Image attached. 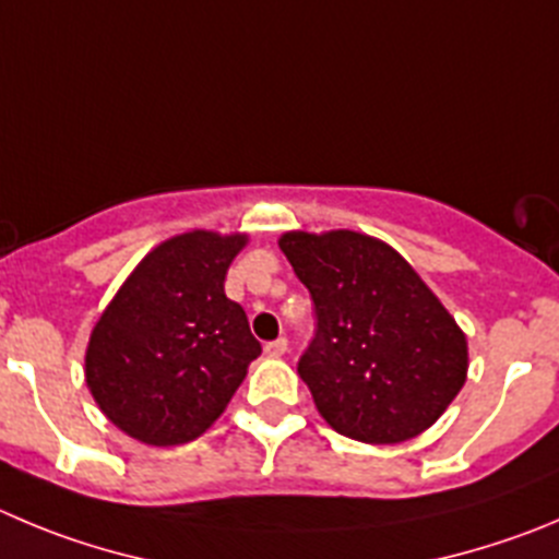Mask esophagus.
<instances>
[{"mask_svg": "<svg viewBox=\"0 0 559 559\" xmlns=\"http://www.w3.org/2000/svg\"><path fill=\"white\" fill-rule=\"evenodd\" d=\"M286 350H289V342H286V336H278V338H273V342H267V344H264V353H267L270 358H278V356H284Z\"/></svg>", "mask_w": 559, "mask_h": 559, "instance_id": "34e87169", "label": "esophagus"}]
</instances>
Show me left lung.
<instances>
[{"label":"left lung","mask_w":559,"mask_h":559,"mask_svg":"<svg viewBox=\"0 0 559 559\" xmlns=\"http://www.w3.org/2000/svg\"><path fill=\"white\" fill-rule=\"evenodd\" d=\"M314 300L297 361L317 411L364 444H400L444 414L466 383V336L408 262L356 231L281 237Z\"/></svg>","instance_id":"obj_1"}]
</instances>
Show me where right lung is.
Masks as SVG:
<instances>
[{
	"label": "right lung",
	"instance_id": "right-lung-1",
	"mask_svg": "<svg viewBox=\"0 0 559 559\" xmlns=\"http://www.w3.org/2000/svg\"><path fill=\"white\" fill-rule=\"evenodd\" d=\"M245 234L190 231L138 264L91 333L85 378L112 425L143 444L201 436L262 344L223 281Z\"/></svg>",
	"mask_w": 559,
	"mask_h": 559
}]
</instances>
